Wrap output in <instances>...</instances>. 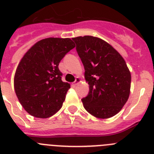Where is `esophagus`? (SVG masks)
<instances>
[{
    "instance_id": "34e87169",
    "label": "esophagus",
    "mask_w": 154,
    "mask_h": 154,
    "mask_svg": "<svg viewBox=\"0 0 154 154\" xmlns=\"http://www.w3.org/2000/svg\"><path fill=\"white\" fill-rule=\"evenodd\" d=\"M80 82H81V80H80V77H76L75 81H74V83H73V86H77V85L78 84V83H80Z\"/></svg>"
}]
</instances>
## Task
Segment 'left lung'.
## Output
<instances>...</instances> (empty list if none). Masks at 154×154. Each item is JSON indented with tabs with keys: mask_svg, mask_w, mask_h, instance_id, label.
Segmentation results:
<instances>
[{
	"mask_svg": "<svg viewBox=\"0 0 154 154\" xmlns=\"http://www.w3.org/2000/svg\"><path fill=\"white\" fill-rule=\"evenodd\" d=\"M85 69L89 92L82 98L94 117L107 119L121 110L129 98L131 74L121 55L104 40L92 36L72 38Z\"/></svg>",
	"mask_w": 154,
	"mask_h": 154,
	"instance_id": "left-lung-1",
	"label": "left lung"
}]
</instances>
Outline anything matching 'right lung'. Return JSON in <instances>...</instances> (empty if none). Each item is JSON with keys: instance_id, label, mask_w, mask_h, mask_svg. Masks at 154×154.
<instances>
[{"instance_id": "1", "label": "right lung", "mask_w": 154, "mask_h": 154, "mask_svg": "<svg viewBox=\"0 0 154 154\" xmlns=\"http://www.w3.org/2000/svg\"><path fill=\"white\" fill-rule=\"evenodd\" d=\"M74 47L70 38L49 37L36 43L21 59L14 89L20 104L31 116L48 118L62 107L71 86L62 80L59 64Z\"/></svg>"}]
</instances>
